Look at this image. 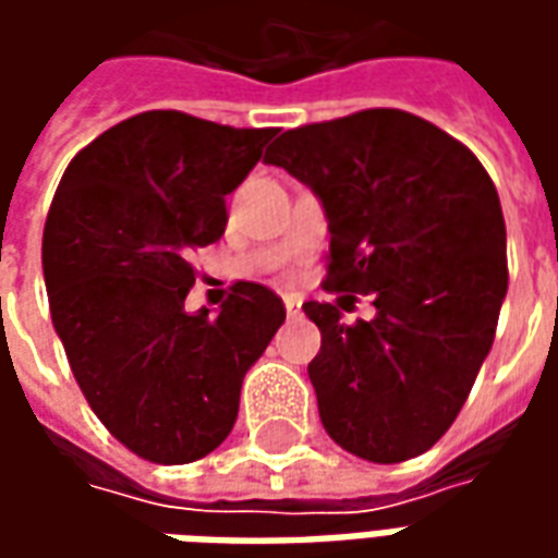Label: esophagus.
<instances>
[{
  "label": "esophagus",
  "instance_id": "1",
  "mask_svg": "<svg viewBox=\"0 0 558 558\" xmlns=\"http://www.w3.org/2000/svg\"><path fill=\"white\" fill-rule=\"evenodd\" d=\"M283 307H287V316H302V299L299 295H283Z\"/></svg>",
  "mask_w": 558,
  "mask_h": 558
}]
</instances>
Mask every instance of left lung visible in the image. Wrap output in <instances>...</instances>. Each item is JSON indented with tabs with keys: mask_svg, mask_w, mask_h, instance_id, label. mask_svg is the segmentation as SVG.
Masks as SVG:
<instances>
[{
	"mask_svg": "<svg viewBox=\"0 0 558 558\" xmlns=\"http://www.w3.org/2000/svg\"><path fill=\"white\" fill-rule=\"evenodd\" d=\"M266 163L326 206L323 287L376 307L347 326L335 304H304L323 335L307 364L323 427L371 463L424 454L496 338L508 292L496 184L460 140L388 107L283 131Z\"/></svg>",
	"mask_w": 558,
	"mask_h": 558,
	"instance_id": "1",
	"label": "left lung"
}]
</instances>
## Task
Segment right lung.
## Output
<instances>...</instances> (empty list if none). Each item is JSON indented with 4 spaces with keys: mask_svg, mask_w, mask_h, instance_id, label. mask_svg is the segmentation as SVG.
Segmentation results:
<instances>
[{
    "mask_svg": "<svg viewBox=\"0 0 558 558\" xmlns=\"http://www.w3.org/2000/svg\"><path fill=\"white\" fill-rule=\"evenodd\" d=\"M275 134L148 110L80 148L56 187L41 244L56 335L92 412L143 460L215 451L287 319L278 292L251 280L218 316L184 311L191 254L223 235L227 194Z\"/></svg>",
    "mask_w": 558,
    "mask_h": 558,
    "instance_id": "add662e5",
    "label": "right lung"
}]
</instances>
